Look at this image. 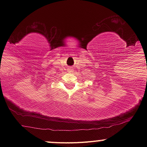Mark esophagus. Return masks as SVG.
Returning <instances> with one entry per match:
<instances>
[{
    "mask_svg": "<svg viewBox=\"0 0 147 147\" xmlns=\"http://www.w3.org/2000/svg\"><path fill=\"white\" fill-rule=\"evenodd\" d=\"M67 71L68 72H69V73H72V72H74V69L72 67H69L67 69Z\"/></svg>",
    "mask_w": 147,
    "mask_h": 147,
    "instance_id": "34e87169",
    "label": "esophagus"
}]
</instances>
